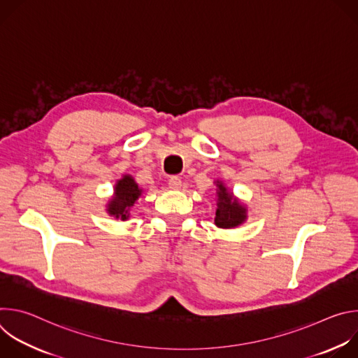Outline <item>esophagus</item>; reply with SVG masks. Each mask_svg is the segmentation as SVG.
<instances>
[{
  "instance_id": "34e87169",
  "label": "esophagus",
  "mask_w": 358,
  "mask_h": 358,
  "mask_svg": "<svg viewBox=\"0 0 358 358\" xmlns=\"http://www.w3.org/2000/svg\"><path fill=\"white\" fill-rule=\"evenodd\" d=\"M169 185H170V188H173V189H180L181 185H182V181H181V178H178V177H171V178L169 180Z\"/></svg>"
}]
</instances>
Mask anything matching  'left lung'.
<instances>
[{
	"mask_svg": "<svg viewBox=\"0 0 358 358\" xmlns=\"http://www.w3.org/2000/svg\"><path fill=\"white\" fill-rule=\"evenodd\" d=\"M217 213H215V225L224 229L235 228L245 222L246 220V207L241 203L232 192L224 185L222 181H217Z\"/></svg>",
	"mask_w": 358,
	"mask_h": 358,
	"instance_id": "obj_1",
	"label": "left lung"
}]
</instances>
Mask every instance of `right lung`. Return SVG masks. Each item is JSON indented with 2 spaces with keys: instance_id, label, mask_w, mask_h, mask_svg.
<instances>
[{
  "instance_id": "add662e5",
  "label": "right lung",
  "mask_w": 358,
  "mask_h": 358,
  "mask_svg": "<svg viewBox=\"0 0 358 358\" xmlns=\"http://www.w3.org/2000/svg\"><path fill=\"white\" fill-rule=\"evenodd\" d=\"M141 192L143 189L138 188L131 176H123L115 185V195L108 203V213L116 220L126 221L130 215V208L134 206Z\"/></svg>"
}]
</instances>
